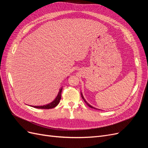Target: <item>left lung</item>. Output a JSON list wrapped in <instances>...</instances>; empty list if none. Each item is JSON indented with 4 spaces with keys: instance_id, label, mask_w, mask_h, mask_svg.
<instances>
[{
    "instance_id": "left-lung-1",
    "label": "left lung",
    "mask_w": 148,
    "mask_h": 148,
    "mask_svg": "<svg viewBox=\"0 0 148 148\" xmlns=\"http://www.w3.org/2000/svg\"><path fill=\"white\" fill-rule=\"evenodd\" d=\"M81 95H82V97L83 98V99L84 100V101L85 102V103H86V104H87V105H88V106H89V107H91V108H93V109H96V108H95V107H93L92 106H90V105H89V104H88V102H86V101L84 99V97H83V95H82V92H81Z\"/></svg>"
}]
</instances>
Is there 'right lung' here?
<instances>
[{
  "instance_id": "1",
  "label": "right lung",
  "mask_w": 148,
  "mask_h": 148,
  "mask_svg": "<svg viewBox=\"0 0 148 148\" xmlns=\"http://www.w3.org/2000/svg\"><path fill=\"white\" fill-rule=\"evenodd\" d=\"M62 91V88L60 89L59 92L58 93L57 96L56 97V99L53 100L52 102L49 103V104L47 105H44V106H32L34 108H38V109H52L54 108L55 107H56L60 102V100L61 99V92Z\"/></svg>"
}]
</instances>
